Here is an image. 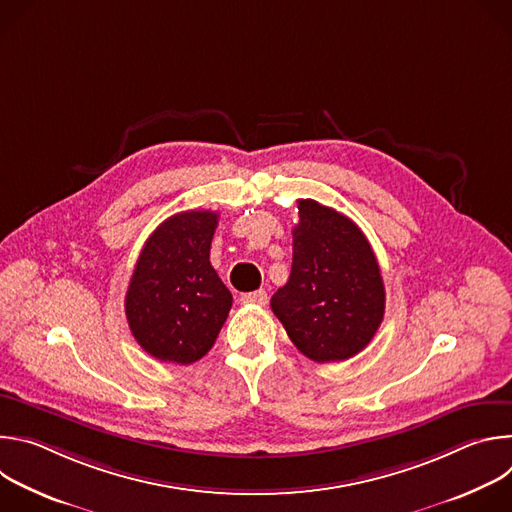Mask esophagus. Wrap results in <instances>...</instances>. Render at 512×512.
Here are the masks:
<instances>
[{
	"label": "esophagus",
	"instance_id": "34e87169",
	"mask_svg": "<svg viewBox=\"0 0 512 512\" xmlns=\"http://www.w3.org/2000/svg\"><path fill=\"white\" fill-rule=\"evenodd\" d=\"M243 304H255V306H265L267 304V291L265 289H257V291H249V294L241 296Z\"/></svg>",
	"mask_w": 512,
	"mask_h": 512
}]
</instances>
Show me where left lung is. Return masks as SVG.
Here are the masks:
<instances>
[{
  "instance_id": "left-lung-1",
  "label": "left lung",
  "mask_w": 512,
  "mask_h": 512,
  "mask_svg": "<svg viewBox=\"0 0 512 512\" xmlns=\"http://www.w3.org/2000/svg\"><path fill=\"white\" fill-rule=\"evenodd\" d=\"M291 273L271 310L296 348L316 362L358 354L385 316L381 267L364 233L342 212L298 200Z\"/></svg>"
}]
</instances>
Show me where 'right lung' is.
Returning <instances> with one entry per match:
<instances>
[{
    "label": "right lung",
    "instance_id": "obj_1",
    "mask_svg": "<svg viewBox=\"0 0 512 512\" xmlns=\"http://www.w3.org/2000/svg\"><path fill=\"white\" fill-rule=\"evenodd\" d=\"M212 210L178 212L145 241L125 296L137 344L162 362L202 358L221 332L233 296L210 265Z\"/></svg>",
    "mask_w": 512,
    "mask_h": 512
}]
</instances>
